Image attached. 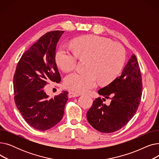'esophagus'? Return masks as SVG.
<instances>
[{"label":"esophagus","instance_id":"esophagus-1","mask_svg":"<svg viewBox=\"0 0 159 159\" xmlns=\"http://www.w3.org/2000/svg\"><path fill=\"white\" fill-rule=\"evenodd\" d=\"M80 94H79V93H75V92H73V91H69L68 96H69V97H70V98H71V97H79V96H80Z\"/></svg>","mask_w":159,"mask_h":159}]
</instances>
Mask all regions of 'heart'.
Masks as SVG:
<instances>
[{"label": "heart", "mask_w": 159, "mask_h": 159, "mask_svg": "<svg viewBox=\"0 0 159 159\" xmlns=\"http://www.w3.org/2000/svg\"><path fill=\"white\" fill-rule=\"evenodd\" d=\"M72 51L64 47L58 49L55 55L57 66L64 71L75 68L77 59L87 58L86 72H73L67 75L64 86L75 92H88L97 82L107 84L115 80L122 71L126 61V52L120 44L105 37L86 35L73 39Z\"/></svg>", "instance_id": "1"}]
</instances>
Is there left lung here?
Segmentation results:
<instances>
[{
	"label": "left lung",
	"instance_id": "1",
	"mask_svg": "<svg viewBox=\"0 0 159 159\" xmlns=\"http://www.w3.org/2000/svg\"><path fill=\"white\" fill-rule=\"evenodd\" d=\"M142 91L143 80L139 64L136 56L133 55L122 75L98 90V94L111 101L107 106L101 98H96L87 112L89 123L102 133H109L120 129L136 113Z\"/></svg>",
	"mask_w": 159,
	"mask_h": 159
}]
</instances>
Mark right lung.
<instances>
[{
	"instance_id": "obj_1",
	"label": "right lung",
	"mask_w": 159,
	"mask_h": 159,
	"mask_svg": "<svg viewBox=\"0 0 159 159\" xmlns=\"http://www.w3.org/2000/svg\"><path fill=\"white\" fill-rule=\"evenodd\" d=\"M64 31H49L25 52L16 65L13 77L14 101L26 122L45 131L62 119L68 91L49 98L45 92L50 82L58 83L61 75L55 62L58 41Z\"/></svg>"
}]
</instances>
